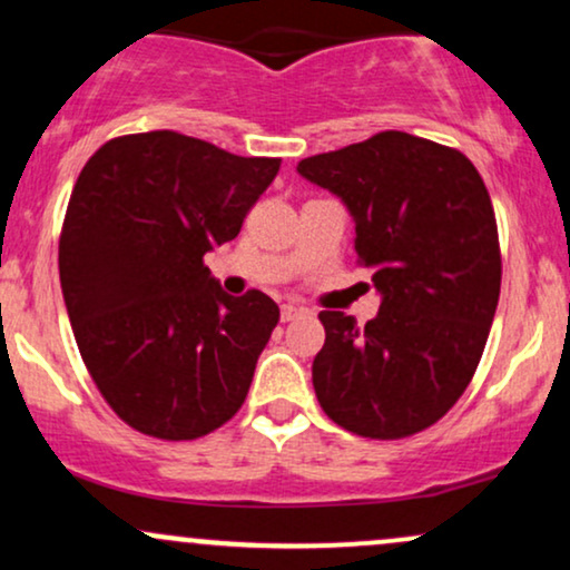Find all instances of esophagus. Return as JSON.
<instances>
[{
	"mask_svg": "<svg viewBox=\"0 0 570 570\" xmlns=\"http://www.w3.org/2000/svg\"><path fill=\"white\" fill-rule=\"evenodd\" d=\"M305 307H299V305H292V303H286V305H281V322H294V318H299V316H305Z\"/></svg>",
	"mask_w": 570,
	"mask_h": 570,
	"instance_id": "obj_1",
	"label": "esophagus"
}]
</instances>
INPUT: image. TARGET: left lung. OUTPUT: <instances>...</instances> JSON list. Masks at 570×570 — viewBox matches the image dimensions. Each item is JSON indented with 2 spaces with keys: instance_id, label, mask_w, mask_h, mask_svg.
Wrapping results in <instances>:
<instances>
[{
  "instance_id": "1",
  "label": "left lung",
  "mask_w": 570,
  "mask_h": 570,
  "mask_svg": "<svg viewBox=\"0 0 570 570\" xmlns=\"http://www.w3.org/2000/svg\"><path fill=\"white\" fill-rule=\"evenodd\" d=\"M297 171L345 203L358 263L381 292L364 326L318 313V404L358 436L417 434L466 391L499 305V227L485 181L463 153L402 130L313 155Z\"/></svg>"
}]
</instances>
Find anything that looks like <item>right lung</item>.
Here are the masks:
<instances>
[{"label":"right lung","instance_id":"obj_1","mask_svg":"<svg viewBox=\"0 0 570 570\" xmlns=\"http://www.w3.org/2000/svg\"><path fill=\"white\" fill-rule=\"evenodd\" d=\"M278 168L149 130L107 141L77 176L58 244L63 303L85 367L130 429L198 440L244 404L278 305L222 292L203 254L240 233Z\"/></svg>","mask_w":570,"mask_h":570}]
</instances>
